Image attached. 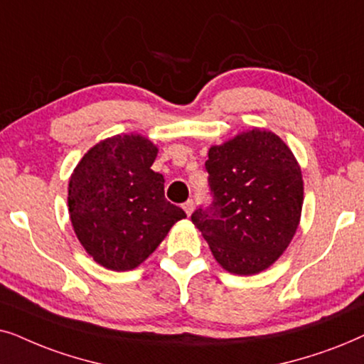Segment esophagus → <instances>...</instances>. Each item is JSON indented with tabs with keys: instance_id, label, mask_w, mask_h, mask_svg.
I'll return each instance as SVG.
<instances>
[{
	"instance_id": "1",
	"label": "esophagus",
	"mask_w": 364,
	"mask_h": 364,
	"mask_svg": "<svg viewBox=\"0 0 364 364\" xmlns=\"http://www.w3.org/2000/svg\"><path fill=\"white\" fill-rule=\"evenodd\" d=\"M183 210L186 211V215L188 216H191V213H193V210H195V201L193 200H188L185 205H183Z\"/></svg>"
}]
</instances>
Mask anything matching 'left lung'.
Wrapping results in <instances>:
<instances>
[{"instance_id": "8db88e82", "label": "left lung", "mask_w": 364, "mask_h": 364, "mask_svg": "<svg viewBox=\"0 0 364 364\" xmlns=\"http://www.w3.org/2000/svg\"><path fill=\"white\" fill-rule=\"evenodd\" d=\"M213 201L191 221L215 259L232 274L269 268L291 243L303 208L301 168L279 136L255 128L211 146Z\"/></svg>"}]
</instances>
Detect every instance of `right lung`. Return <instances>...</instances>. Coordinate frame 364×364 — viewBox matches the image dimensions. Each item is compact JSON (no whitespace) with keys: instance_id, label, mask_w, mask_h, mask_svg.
Listing matches in <instances>:
<instances>
[{"instance_id":"add662e5","label":"right lung","mask_w":364,"mask_h":364,"mask_svg":"<svg viewBox=\"0 0 364 364\" xmlns=\"http://www.w3.org/2000/svg\"><path fill=\"white\" fill-rule=\"evenodd\" d=\"M158 148L141 134H116L95 144L68 185L73 230L91 258L113 271L143 263L186 213L164 198Z\"/></svg>"}]
</instances>
